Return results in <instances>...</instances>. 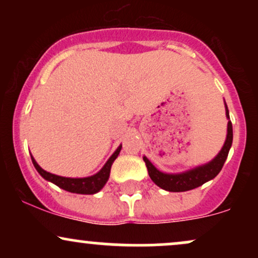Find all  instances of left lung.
I'll return each instance as SVG.
<instances>
[{
    "mask_svg": "<svg viewBox=\"0 0 258 258\" xmlns=\"http://www.w3.org/2000/svg\"><path fill=\"white\" fill-rule=\"evenodd\" d=\"M224 106H226V116L228 119L227 138L226 141H224V144L223 147H222V149L220 150V153H218L211 161L207 162V164L200 165V166L184 171V172L166 173L158 170V168L149 161V159H148L147 156H143L149 177L156 185L167 191H177V193H178V191H186L203 185L204 183L214 179L215 177L220 173L224 162H226L228 153H229L230 147H232L233 143V126L229 120V111H228V106L226 104V102H224Z\"/></svg>",
    "mask_w": 258,
    "mask_h": 258,
    "instance_id": "obj_1",
    "label": "left lung"
}]
</instances>
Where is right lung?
Returning a JSON list of instances; mask_svg holds the SVG:
<instances>
[{"mask_svg": "<svg viewBox=\"0 0 258 258\" xmlns=\"http://www.w3.org/2000/svg\"><path fill=\"white\" fill-rule=\"evenodd\" d=\"M121 148H122V146L120 144V146L117 147V149L112 153L110 158L108 159V161L105 162L104 166L100 168L98 172L88 177H82V178H72V177H63L58 176V174H53L51 172H47V171H44L43 168L37 164L36 160L34 159L32 155L31 160L35 168L37 170V172L41 174V177H43L44 179L59 186V188L75 194H96L102 190L103 186L105 185L106 182H108L109 176H110L111 165L112 162L115 161V159L117 158V155L120 154Z\"/></svg>", "mask_w": 258, "mask_h": 258, "instance_id": "obj_1", "label": "right lung"}]
</instances>
